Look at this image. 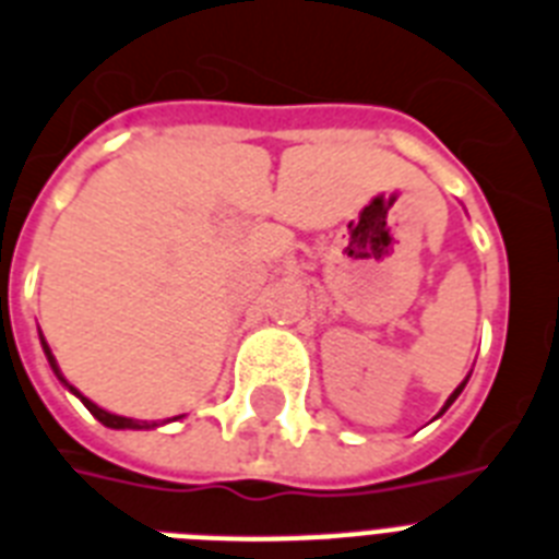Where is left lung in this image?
I'll return each mask as SVG.
<instances>
[{"mask_svg":"<svg viewBox=\"0 0 559 559\" xmlns=\"http://www.w3.org/2000/svg\"><path fill=\"white\" fill-rule=\"evenodd\" d=\"M465 384H468V379H465V382H462V384H460V388L453 390L451 396H448V402H444V407H442V411H439V413H444V411H448V407H451V405H453V402H456V396H460V393H462V388H465Z\"/></svg>","mask_w":559,"mask_h":559,"instance_id":"left-lung-1","label":"left lung"}]
</instances>
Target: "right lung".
I'll use <instances>...</instances> for the list:
<instances>
[{
	"label": "right lung",
	"mask_w": 559,
	"mask_h": 559,
	"mask_svg": "<svg viewBox=\"0 0 559 559\" xmlns=\"http://www.w3.org/2000/svg\"><path fill=\"white\" fill-rule=\"evenodd\" d=\"M43 350H45V356H48V365H51V370L53 373H57V379L62 384H66L68 390H71V393H74V396H80V402H83L85 407H88L91 411V416H94V419H99L103 421V425H106V428H115V430H122V428H131V430H143V428H154V425H148V421H138V419H126V416H115V413H108V411H103V407H97L94 405V402H91V399H85L83 393H80V390L76 388H71V384H68V379L62 373H59V367H57V358L51 356V347H48V344H45V338H43ZM177 419V416H175Z\"/></svg>",
	"instance_id": "obj_1"
}]
</instances>
